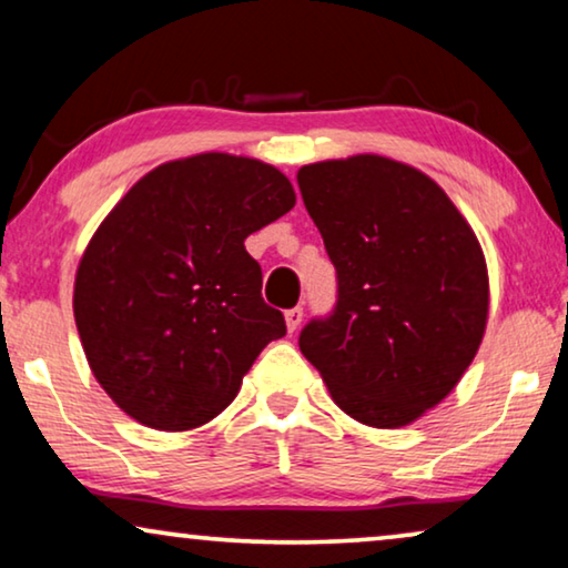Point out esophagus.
<instances>
[{
  "instance_id": "obj_1",
  "label": "esophagus",
  "mask_w": 568,
  "mask_h": 568,
  "mask_svg": "<svg viewBox=\"0 0 568 568\" xmlns=\"http://www.w3.org/2000/svg\"><path fill=\"white\" fill-rule=\"evenodd\" d=\"M302 317H305V310H302V307H292V310H286V313H284V321H286V328H290V333H294V331L300 328Z\"/></svg>"
}]
</instances>
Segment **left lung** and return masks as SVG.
Returning a JSON list of instances; mask_svg holds the SVG:
<instances>
[{
	"instance_id": "8db88e82",
	"label": "left lung",
	"mask_w": 568,
	"mask_h": 568,
	"mask_svg": "<svg viewBox=\"0 0 568 568\" xmlns=\"http://www.w3.org/2000/svg\"><path fill=\"white\" fill-rule=\"evenodd\" d=\"M297 183L336 266V305L300 333L341 410L395 429L437 406L470 367L488 315L476 235L432 178L356 154Z\"/></svg>"
}]
</instances>
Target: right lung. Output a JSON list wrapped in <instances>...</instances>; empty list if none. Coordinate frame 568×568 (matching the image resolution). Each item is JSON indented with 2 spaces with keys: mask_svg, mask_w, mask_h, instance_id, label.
Wrapping results in <instances>:
<instances>
[{
  "mask_svg": "<svg viewBox=\"0 0 568 568\" xmlns=\"http://www.w3.org/2000/svg\"><path fill=\"white\" fill-rule=\"evenodd\" d=\"M294 206L266 162L206 152L154 168L105 216L74 282L92 375L139 424L185 432L235 400L284 315L245 237Z\"/></svg>",
  "mask_w": 568,
  "mask_h": 568,
  "instance_id": "add662e5",
  "label": "right lung"
}]
</instances>
